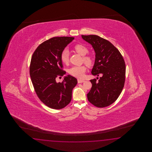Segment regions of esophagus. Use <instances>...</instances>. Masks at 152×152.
Wrapping results in <instances>:
<instances>
[{
	"label": "esophagus",
	"mask_w": 152,
	"mask_h": 152,
	"mask_svg": "<svg viewBox=\"0 0 152 152\" xmlns=\"http://www.w3.org/2000/svg\"><path fill=\"white\" fill-rule=\"evenodd\" d=\"M84 82H85V80H80V79H77V83H84Z\"/></svg>",
	"instance_id": "obj_1"
}]
</instances>
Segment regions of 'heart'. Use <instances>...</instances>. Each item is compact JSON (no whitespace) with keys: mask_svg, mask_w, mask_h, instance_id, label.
<instances>
[{"mask_svg":"<svg viewBox=\"0 0 152 152\" xmlns=\"http://www.w3.org/2000/svg\"><path fill=\"white\" fill-rule=\"evenodd\" d=\"M75 50L80 55L83 56V60L84 62L88 65L91 66L93 64V58L90 55H85L88 52V50L86 46L78 44L74 47ZM69 51L67 49L64 50L61 54V60L64 64H67L69 61ZM86 71V67L85 65H82L80 66H72L68 69V73L70 75L73 77L81 79L84 77L85 72Z\"/></svg>","mask_w":152,"mask_h":152,"instance_id":"b5f03b06","label":"heart"}]
</instances>
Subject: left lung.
Listing matches in <instances>:
<instances>
[{"label": "left lung", "mask_w": 152, "mask_h": 152, "mask_svg": "<svg viewBox=\"0 0 152 152\" xmlns=\"http://www.w3.org/2000/svg\"><path fill=\"white\" fill-rule=\"evenodd\" d=\"M81 36L92 45L96 53L92 75H102L98 81L96 79L91 80L92 87L87 94V99L98 107L109 106L118 98L124 85V58L119 50L107 39L94 35Z\"/></svg>", "instance_id": "8db88e82"}]
</instances>
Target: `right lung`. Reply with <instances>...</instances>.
<instances>
[{
    "label": "right lung",
    "mask_w": 152,
    "mask_h": 152,
    "mask_svg": "<svg viewBox=\"0 0 152 152\" xmlns=\"http://www.w3.org/2000/svg\"><path fill=\"white\" fill-rule=\"evenodd\" d=\"M75 39L72 37H54L42 43L32 54L30 75L36 94L42 103L53 109L58 110L71 102L73 88L77 79L70 75L61 83L56 78L66 74L62 69L61 53Z\"/></svg>",
    "instance_id": "right-lung-1"
}]
</instances>
